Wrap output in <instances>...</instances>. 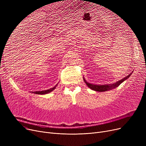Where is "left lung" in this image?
I'll return each instance as SVG.
<instances>
[{"label":"left lung","mask_w":146,"mask_h":146,"mask_svg":"<svg viewBox=\"0 0 146 146\" xmlns=\"http://www.w3.org/2000/svg\"><path fill=\"white\" fill-rule=\"evenodd\" d=\"M127 78V77H125L124 79H122V80L117 82L115 84H112V85H92V84L86 82V83L87 86L91 89H92L95 91H98V92H105V91H107L108 90L115 89V88L118 87L120 85V84L122 82H123Z\"/></svg>","instance_id":"1"}]
</instances>
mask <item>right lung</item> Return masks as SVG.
Instances as JSON below:
<instances>
[{
    "label": "right lung",
    "mask_w": 146,
    "mask_h": 146,
    "mask_svg": "<svg viewBox=\"0 0 146 146\" xmlns=\"http://www.w3.org/2000/svg\"><path fill=\"white\" fill-rule=\"evenodd\" d=\"M56 87H54L50 89L46 90H42V91H38V92H33V93H34L35 94H39V95H43V94H47L48 93H50V92L52 91L55 89Z\"/></svg>",
    "instance_id": "obj_1"
}]
</instances>
